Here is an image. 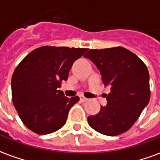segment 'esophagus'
Instances as JSON below:
<instances>
[{"instance_id": "1", "label": "esophagus", "mask_w": 160, "mask_h": 160, "mask_svg": "<svg viewBox=\"0 0 160 160\" xmlns=\"http://www.w3.org/2000/svg\"><path fill=\"white\" fill-rule=\"evenodd\" d=\"M80 100L81 102H85V101H87L88 99H86V98L84 97V96H80Z\"/></svg>"}]
</instances>
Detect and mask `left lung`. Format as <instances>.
Returning <instances> with one entry per match:
<instances>
[{
	"label": "left lung",
	"instance_id": "left-lung-1",
	"mask_svg": "<svg viewBox=\"0 0 160 160\" xmlns=\"http://www.w3.org/2000/svg\"><path fill=\"white\" fill-rule=\"evenodd\" d=\"M101 74L105 87L110 88L107 104L88 117L95 131L115 136L129 130L149 104V74L136 55L123 47L90 50L84 55Z\"/></svg>",
	"mask_w": 160,
	"mask_h": 160
}]
</instances>
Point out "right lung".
Returning <instances> with one entry per match:
<instances>
[{
  "label": "right lung",
  "mask_w": 160,
  "mask_h": 160,
  "mask_svg": "<svg viewBox=\"0 0 160 160\" xmlns=\"http://www.w3.org/2000/svg\"><path fill=\"white\" fill-rule=\"evenodd\" d=\"M85 48L42 46L24 58L11 78L12 101L21 121L38 134L53 133L65 125L70 108L80 100L59 90L73 63Z\"/></svg>",
  "instance_id": "1"
}]
</instances>
